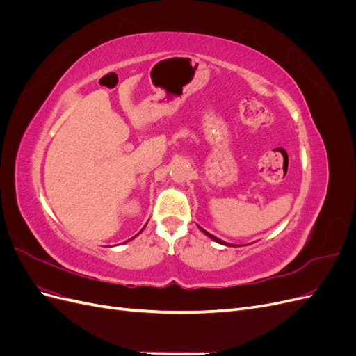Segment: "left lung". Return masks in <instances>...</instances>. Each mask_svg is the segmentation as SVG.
Returning a JSON list of instances; mask_svg holds the SVG:
<instances>
[{
  "label": "left lung",
  "mask_w": 356,
  "mask_h": 356,
  "mask_svg": "<svg viewBox=\"0 0 356 356\" xmlns=\"http://www.w3.org/2000/svg\"><path fill=\"white\" fill-rule=\"evenodd\" d=\"M202 232H204V230H203V229H202ZM204 233H207V234H208V236H209V238H211V239H213V241H215V242H218V243H222V245H227V243H225V242H222V241H221V239H218V238H215V236H212V234H211V233H208V232H204Z\"/></svg>",
  "instance_id": "left-lung-1"
}]
</instances>
